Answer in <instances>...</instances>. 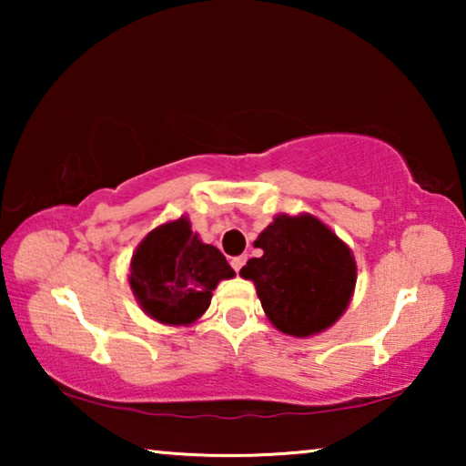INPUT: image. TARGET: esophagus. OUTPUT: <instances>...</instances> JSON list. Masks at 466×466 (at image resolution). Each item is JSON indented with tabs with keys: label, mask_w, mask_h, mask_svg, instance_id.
<instances>
[{
	"label": "esophagus",
	"mask_w": 466,
	"mask_h": 466,
	"mask_svg": "<svg viewBox=\"0 0 466 466\" xmlns=\"http://www.w3.org/2000/svg\"><path fill=\"white\" fill-rule=\"evenodd\" d=\"M246 260H248V257H235V258H231V265H233V269L239 273L241 267L246 265Z\"/></svg>",
	"instance_id": "1"
}]
</instances>
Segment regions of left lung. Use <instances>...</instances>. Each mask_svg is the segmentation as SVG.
Instances as JSON below:
<instances>
[{
	"instance_id": "1",
	"label": "left lung",
	"mask_w": 466,
	"mask_h": 466,
	"mask_svg": "<svg viewBox=\"0 0 466 466\" xmlns=\"http://www.w3.org/2000/svg\"><path fill=\"white\" fill-rule=\"evenodd\" d=\"M263 257L239 276L257 286L267 318L279 333L311 337L333 327L352 301L356 260L346 241L311 214H278L254 241Z\"/></svg>"
}]
</instances>
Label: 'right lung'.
<instances>
[{"instance_id": "right-lung-1", "label": "right lung", "mask_w": 466, "mask_h": 466, "mask_svg": "<svg viewBox=\"0 0 466 466\" xmlns=\"http://www.w3.org/2000/svg\"><path fill=\"white\" fill-rule=\"evenodd\" d=\"M233 276L222 252L203 244L187 216L152 228L129 265V286L137 305L165 327L195 324L209 308L216 286Z\"/></svg>"}]
</instances>
